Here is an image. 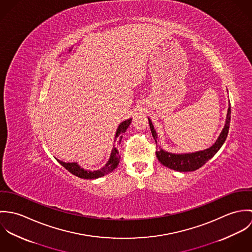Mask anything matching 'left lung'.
<instances>
[{"label":"left lung","mask_w":252,"mask_h":252,"mask_svg":"<svg viewBox=\"0 0 252 252\" xmlns=\"http://www.w3.org/2000/svg\"><path fill=\"white\" fill-rule=\"evenodd\" d=\"M230 120H231V108H228L226 124L224 126V129L221 132L219 138L217 139L216 144H214L212 147L203 151H198L195 153H188V154H173V153L164 151L163 149L160 148L156 151L157 159L165 167L178 172H193L200 169L211 158H213L216 155V152L220 149L222 144H224V142L226 141V138L229 132V127H230ZM148 122L150 126L151 134L155 140V143H157L156 132L154 131L153 125L149 118H148Z\"/></svg>","instance_id":"1"}]
</instances>
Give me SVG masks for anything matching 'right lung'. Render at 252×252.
Wrapping results in <instances>:
<instances>
[{"instance_id": "obj_1", "label": "right lung", "mask_w": 252, "mask_h": 252, "mask_svg": "<svg viewBox=\"0 0 252 252\" xmlns=\"http://www.w3.org/2000/svg\"><path fill=\"white\" fill-rule=\"evenodd\" d=\"M131 121H132V119H127V120L123 121L122 123H120V125L118 126V129H117L116 135H115V140L117 141L118 144H120V142L122 140V137H123V133H125L127 128L131 124ZM57 161L72 175H74V176H76L80 179L93 180V179L101 178L105 175H108L109 173H111L117 167V165L119 164L120 155H119V152L116 149V147H113L112 151H111V154H110V158H109L108 163L106 164V166L104 168H102L101 170L94 171V172L85 171V170L81 169L76 163H65V162H62L58 159H57Z\"/></svg>"}]
</instances>
